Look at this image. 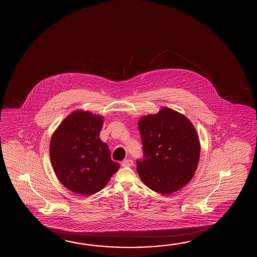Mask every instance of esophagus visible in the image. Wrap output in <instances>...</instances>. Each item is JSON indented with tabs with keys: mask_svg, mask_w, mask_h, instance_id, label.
<instances>
[{
	"mask_svg": "<svg viewBox=\"0 0 257 257\" xmlns=\"http://www.w3.org/2000/svg\"><path fill=\"white\" fill-rule=\"evenodd\" d=\"M134 165V161L131 159H125L123 161H121V166L122 167H132Z\"/></svg>",
	"mask_w": 257,
	"mask_h": 257,
	"instance_id": "34e87169",
	"label": "esophagus"
}]
</instances>
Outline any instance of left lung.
<instances>
[{"label": "left lung", "mask_w": 257, "mask_h": 257, "mask_svg": "<svg viewBox=\"0 0 257 257\" xmlns=\"http://www.w3.org/2000/svg\"><path fill=\"white\" fill-rule=\"evenodd\" d=\"M138 127L145 157L137 161L142 181L165 195L182 189L199 164L200 145L193 124L178 111L162 108L143 116Z\"/></svg>", "instance_id": "1"}]
</instances>
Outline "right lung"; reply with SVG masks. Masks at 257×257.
<instances>
[{
  "label": "right lung",
  "instance_id": "obj_1",
  "mask_svg": "<svg viewBox=\"0 0 257 257\" xmlns=\"http://www.w3.org/2000/svg\"><path fill=\"white\" fill-rule=\"evenodd\" d=\"M102 125V116L77 110L53 134L49 150L53 169L74 193L89 196L100 191L120 168L100 139Z\"/></svg>",
  "mask_w": 257,
  "mask_h": 257
}]
</instances>
